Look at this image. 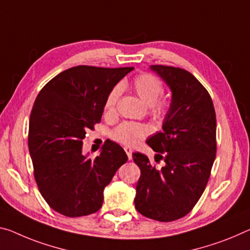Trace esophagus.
<instances>
[{"label":"esophagus","instance_id":"obj_1","mask_svg":"<svg viewBox=\"0 0 250 250\" xmlns=\"http://www.w3.org/2000/svg\"><path fill=\"white\" fill-rule=\"evenodd\" d=\"M125 152H126V154H127V156H128V160H132V154H133V149L130 148V147H127L126 146L125 148Z\"/></svg>","mask_w":250,"mask_h":250}]
</instances>
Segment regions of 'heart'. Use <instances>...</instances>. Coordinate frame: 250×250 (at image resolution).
<instances>
[{
	"label": "heart",
	"instance_id": "obj_1",
	"mask_svg": "<svg viewBox=\"0 0 250 250\" xmlns=\"http://www.w3.org/2000/svg\"><path fill=\"white\" fill-rule=\"evenodd\" d=\"M133 90L140 97L145 105L151 106L153 113L160 115L167 110V102H157L163 93V86L159 79L153 75L142 74L133 80ZM121 86H115L105 101L106 113H113L115 106L121 96ZM148 127L137 123L126 122L123 123L115 129L114 138L125 145H136L147 135Z\"/></svg>",
	"mask_w": 250,
	"mask_h": 250
}]
</instances>
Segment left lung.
<instances>
[{"label":"left lung","mask_w":250,"mask_h":250,"mask_svg":"<svg viewBox=\"0 0 250 250\" xmlns=\"http://www.w3.org/2000/svg\"><path fill=\"white\" fill-rule=\"evenodd\" d=\"M170 88V108L162 130L146 143L164 160L157 170L142 153H133L141 170L134 199L141 214L170 222L187 216L206 189L216 159V112L205 87L189 71L167 66H149Z\"/></svg>","instance_id":"8db88e82"}]
</instances>
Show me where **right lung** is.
Returning a JSON list of instances; mask_svg holds the SVG:
<instances>
[{
	"instance_id": "add662e5",
	"label": "right lung",
	"mask_w": 250,
	"mask_h": 250,
	"mask_svg": "<svg viewBox=\"0 0 250 250\" xmlns=\"http://www.w3.org/2000/svg\"><path fill=\"white\" fill-rule=\"evenodd\" d=\"M132 70L69 68L50 80L33 104L28 141L34 178L44 200L63 216H88L101 209L104 189L127 161L112 141L88 159L83 140L101 122L107 95Z\"/></svg>"
}]
</instances>
